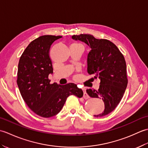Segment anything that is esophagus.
Returning a JSON list of instances; mask_svg holds the SVG:
<instances>
[{
	"label": "esophagus",
	"instance_id": "obj_1",
	"mask_svg": "<svg viewBox=\"0 0 148 148\" xmlns=\"http://www.w3.org/2000/svg\"><path fill=\"white\" fill-rule=\"evenodd\" d=\"M83 98L84 99H87L89 98V95H88V94L86 93V89H83Z\"/></svg>",
	"mask_w": 148,
	"mask_h": 148
}]
</instances>
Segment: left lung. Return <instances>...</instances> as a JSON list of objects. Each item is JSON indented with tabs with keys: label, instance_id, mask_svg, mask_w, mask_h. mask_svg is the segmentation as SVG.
Segmentation results:
<instances>
[{
	"label": "left lung",
	"instance_id": "left-lung-1",
	"mask_svg": "<svg viewBox=\"0 0 148 148\" xmlns=\"http://www.w3.org/2000/svg\"><path fill=\"white\" fill-rule=\"evenodd\" d=\"M72 38L83 41L91 48L88 54L87 71L100 79L98 90L88 89L93 98H100L105 109L97 117L109 114L120 102L128 84L126 62L123 55L114 43L107 39H98L90 34L74 35Z\"/></svg>",
	"mask_w": 148,
	"mask_h": 148
}]
</instances>
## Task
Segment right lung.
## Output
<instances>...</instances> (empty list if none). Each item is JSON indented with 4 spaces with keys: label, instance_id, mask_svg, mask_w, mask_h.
I'll use <instances>...</instances> for the list:
<instances>
[{
    "label": "right lung",
    "instance_id": "obj_1",
    "mask_svg": "<svg viewBox=\"0 0 148 148\" xmlns=\"http://www.w3.org/2000/svg\"><path fill=\"white\" fill-rule=\"evenodd\" d=\"M62 37L42 36L32 40L22 53L18 64L17 84L22 98L36 114L50 118L61 111L67 97H82L83 92L76 84L50 83L53 66L49 49L55 40Z\"/></svg>",
    "mask_w": 148,
    "mask_h": 148
}]
</instances>
